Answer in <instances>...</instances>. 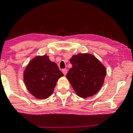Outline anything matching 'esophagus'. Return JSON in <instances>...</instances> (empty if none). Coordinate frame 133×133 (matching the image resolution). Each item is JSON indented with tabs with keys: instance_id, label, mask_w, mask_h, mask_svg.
I'll return each instance as SVG.
<instances>
[{
	"instance_id": "obj_1",
	"label": "esophagus",
	"mask_w": 133,
	"mask_h": 133,
	"mask_svg": "<svg viewBox=\"0 0 133 133\" xmlns=\"http://www.w3.org/2000/svg\"><path fill=\"white\" fill-rule=\"evenodd\" d=\"M62 72L63 73V74H64V75H66L67 74V70L66 69H63Z\"/></svg>"
}]
</instances>
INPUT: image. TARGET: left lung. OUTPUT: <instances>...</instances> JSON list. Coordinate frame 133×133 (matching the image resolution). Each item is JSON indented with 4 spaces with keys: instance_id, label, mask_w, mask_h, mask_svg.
I'll return each mask as SVG.
<instances>
[{
    "instance_id": "left-lung-1",
    "label": "left lung",
    "mask_w": 133,
    "mask_h": 133,
    "mask_svg": "<svg viewBox=\"0 0 133 133\" xmlns=\"http://www.w3.org/2000/svg\"><path fill=\"white\" fill-rule=\"evenodd\" d=\"M72 67L66 78L78 96L85 98L93 96L104 84L107 70L95 56L89 54H79L70 59Z\"/></svg>"
}]
</instances>
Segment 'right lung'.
Wrapping results in <instances>:
<instances>
[{"label":"right lung","mask_w":133,"mask_h":133,"mask_svg":"<svg viewBox=\"0 0 133 133\" xmlns=\"http://www.w3.org/2000/svg\"><path fill=\"white\" fill-rule=\"evenodd\" d=\"M64 76L55 63L49 57L37 56L24 71V82L29 93L39 99H46L53 93L58 79Z\"/></svg>","instance_id":"1"}]
</instances>
